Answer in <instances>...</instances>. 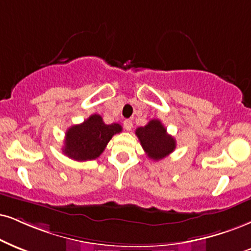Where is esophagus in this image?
Instances as JSON below:
<instances>
[{
    "label": "esophagus",
    "instance_id": "obj_1",
    "mask_svg": "<svg viewBox=\"0 0 251 251\" xmlns=\"http://www.w3.org/2000/svg\"><path fill=\"white\" fill-rule=\"evenodd\" d=\"M123 126H125V129L126 131H130L131 128H132V121L131 120H126L125 122H123Z\"/></svg>",
    "mask_w": 251,
    "mask_h": 251
}]
</instances>
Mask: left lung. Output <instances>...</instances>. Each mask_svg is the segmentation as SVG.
<instances>
[{
	"label": "left lung",
	"mask_w": 251,
	"mask_h": 251,
	"mask_svg": "<svg viewBox=\"0 0 251 251\" xmlns=\"http://www.w3.org/2000/svg\"><path fill=\"white\" fill-rule=\"evenodd\" d=\"M135 134L145 153L153 160L163 159L176 149V140L166 132L159 120H151L147 126L136 129Z\"/></svg>",
	"instance_id": "left-lung-1"
}]
</instances>
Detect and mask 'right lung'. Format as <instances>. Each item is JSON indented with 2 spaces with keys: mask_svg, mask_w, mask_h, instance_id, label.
<instances>
[{
  "mask_svg": "<svg viewBox=\"0 0 251 251\" xmlns=\"http://www.w3.org/2000/svg\"><path fill=\"white\" fill-rule=\"evenodd\" d=\"M121 131L122 126L119 123L106 125L100 115L94 114L66 131L63 152L80 162L95 159L103 152L111 137Z\"/></svg>",
  "mask_w": 251,
  "mask_h": 251,
  "instance_id": "obj_1",
  "label": "right lung"
}]
</instances>
